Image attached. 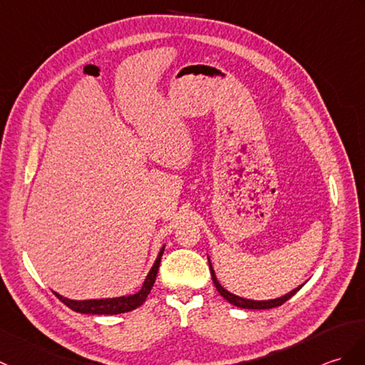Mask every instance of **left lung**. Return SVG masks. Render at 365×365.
<instances>
[{
  "label": "left lung",
  "mask_w": 365,
  "mask_h": 365,
  "mask_svg": "<svg viewBox=\"0 0 365 365\" xmlns=\"http://www.w3.org/2000/svg\"><path fill=\"white\" fill-rule=\"evenodd\" d=\"M208 262H210V258H208ZM210 272H211V278H213V283H215V286H216V289H217V292L222 295V297L227 300V302H230L232 304H235V307H238V308H244V309H270V308H275V307H279V304H283L286 300H289L292 295L297 292L300 287L303 286H299V287H295V289H292L291 292H287V294H284L283 297H278V299H274V300H249V299H242V297H238V295H235V294H232V292H228L227 289H224V287L221 286V283L217 282V278H216V274H215V270H213V266H211V262H210Z\"/></svg>",
  "instance_id": "obj_1"
}]
</instances>
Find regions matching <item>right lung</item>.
<instances>
[{
    "label": "right lung",
    "instance_id": "1",
    "mask_svg": "<svg viewBox=\"0 0 365 365\" xmlns=\"http://www.w3.org/2000/svg\"><path fill=\"white\" fill-rule=\"evenodd\" d=\"M163 252H165V245L162 247V250L158 252V257L154 262V266H152V269L149 270V274H148L146 279H144L141 289L137 294L123 295V297H115V299L70 300L66 297H62L61 294L54 292L56 297L62 303H65L68 308L76 311V312H81V314H121V312H129L132 309H137L144 302H146L152 286H154V283H155Z\"/></svg>",
    "mask_w": 365,
    "mask_h": 365
}]
</instances>
